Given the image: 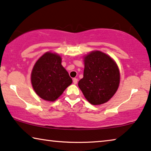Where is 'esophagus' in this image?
Listing matches in <instances>:
<instances>
[{
	"mask_svg": "<svg viewBox=\"0 0 151 151\" xmlns=\"http://www.w3.org/2000/svg\"><path fill=\"white\" fill-rule=\"evenodd\" d=\"M73 82L74 84H77L78 83V79H77V78H73Z\"/></svg>",
	"mask_w": 151,
	"mask_h": 151,
	"instance_id": "obj_1",
	"label": "esophagus"
}]
</instances>
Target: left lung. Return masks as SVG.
<instances>
[{"label": "left lung", "mask_w": 151, "mask_h": 151, "mask_svg": "<svg viewBox=\"0 0 151 151\" xmlns=\"http://www.w3.org/2000/svg\"><path fill=\"white\" fill-rule=\"evenodd\" d=\"M119 84L118 67L110 56L99 51L85 56L84 77L78 86L91 104L108 102L117 91Z\"/></svg>", "instance_id": "8db88e82"}]
</instances>
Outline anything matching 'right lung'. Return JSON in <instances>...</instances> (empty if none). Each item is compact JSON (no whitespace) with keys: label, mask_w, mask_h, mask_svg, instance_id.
Returning <instances> with one entry per match:
<instances>
[{"label":"right lung","mask_w":151,"mask_h":151,"mask_svg":"<svg viewBox=\"0 0 151 151\" xmlns=\"http://www.w3.org/2000/svg\"><path fill=\"white\" fill-rule=\"evenodd\" d=\"M61 58L47 52L38 60L32 72V84L43 100L55 101L72 83V79L61 65Z\"/></svg>","instance_id":"1"}]
</instances>
